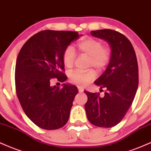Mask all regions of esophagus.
Here are the masks:
<instances>
[{
    "label": "esophagus",
    "mask_w": 151,
    "mask_h": 151,
    "mask_svg": "<svg viewBox=\"0 0 151 151\" xmlns=\"http://www.w3.org/2000/svg\"><path fill=\"white\" fill-rule=\"evenodd\" d=\"M78 89L79 93H83V90H83V88H81V87H79V86L78 87Z\"/></svg>",
    "instance_id": "esophagus-1"
}]
</instances>
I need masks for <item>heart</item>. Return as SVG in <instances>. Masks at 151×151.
Returning <instances> with one entry per match:
<instances>
[{
    "instance_id": "heart-1",
    "label": "heart",
    "mask_w": 151,
    "mask_h": 151,
    "mask_svg": "<svg viewBox=\"0 0 151 151\" xmlns=\"http://www.w3.org/2000/svg\"><path fill=\"white\" fill-rule=\"evenodd\" d=\"M78 49L82 54L89 56L88 66H93L97 70H100L108 65L111 58V51L107 47H103L101 41L93 38H87L81 41L77 44ZM76 55L74 49L71 46L65 48L63 51L62 60L66 68H71L73 66ZM95 78V73L90 69L87 71L79 70L70 73L69 76L70 82L79 87H85Z\"/></svg>"
}]
</instances>
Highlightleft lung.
Listing matches in <instances>:
<instances>
[{
    "instance_id": "left-lung-1",
    "label": "left lung",
    "mask_w": 151,
    "mask_h": 151,
    "mask_svg": "<svg viewBox=\"0 0 151 151\" xmlns=\"http://www.w3.org/2000/svg\"><path fill=\"white\" fill-rule=\"evenodd\" d=\"M90 33L107 41L111 47V58L105 71L95 82L101 89L105 88L104 96L85 91L88 95L85 108L90 123L111 128L124 117L135 97L139 86L137 58L132 43L122 33L109 29Z\"/></svg>"
}]
</instances>
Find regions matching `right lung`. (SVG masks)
<instances>
[{
    "label": "right lung",
    "mask_w": 151,
    "mask_h": 151,
    "mask_svg": "<svg viewBox=\"0 0 151 151\" xmlns=\"http://www.w3.org/2000/svg\"><path fill=\"white\" fill-rule=\"evenodd\" d=\"M78 38L76 32L44 30L30 37L19 51L15 65L16 93L25 114L41 129H58L68 122L78 93L77 87H52L51 81L66 80L62 56Z\"/></svg>",
    "instance_id": "1"
}]
</instances>
